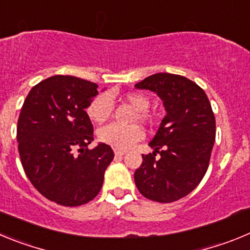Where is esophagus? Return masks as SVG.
<instances>
[{
  "label": "esophagus",
  "instance_id": "obj_1",
  "mask_svg": "<svg viewBox=\"0 0 250 250\" xmlns=\"http://www.w3.org/2000/svg\"><path fill=\"white\" fill-rule=\"evenodd\" d=\"M125 154H126V151H125V150H115V155L116 156H123V155H125Z\"/></svg>",
  "mask_w": 250,
  "mask_h": 250
}]
</instances>
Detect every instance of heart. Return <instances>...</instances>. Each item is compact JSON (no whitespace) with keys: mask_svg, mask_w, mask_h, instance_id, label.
Returning a JSON list of instances; mask_svg holds the SVG:
<instances>
[{"mask_svg":"<svg viewBox=\"0 0 250 250\" xmlns=\"http://www.w3.org/2000/svg\"><path fill=\"white\" fill-rule=\"evenodd\" d=\"M125 100L131 104L136 110V119L143 123H151V115L146 111L150 106V100L147 96L140 92H127ZM86 112L89 118L95 123H104L110 118L112 112V101L107 94H100L92 99L91 103L86 107ZM144 138V130L139 125H129L123 126L119 124H109L99 130V139L103 143L115 147V149H129L136 141Z\"/></svg>","mask_w":250,"mask_h":250,"instance_id":"b5f03b06","label":"heart"}]
</instances>
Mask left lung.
<instances>
[{
    "label": "left lung",
    "instance_id": "obj_1",
    "mask_svg": "<svg viewBox=\"0 0 250 250\" xmlns=\"http://www.w3.org/2000/svg\"><path fill=\"white\" fill-rule=\"evenodd\" d=\"M135 87L156 92L167 110L149 144L154 152L143 154L134 174L135 184L152 202H176L199 185L209 167L215 140L211 105L199 85L180 75H151Z\"/></svg>",
    "mask_w": 250,
    "mask_h": 250
}]
</instances>
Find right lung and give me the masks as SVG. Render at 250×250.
I'll use <instances>...</instances> for the list:
<instances>
[{
	"label": "right lung",
	"instance_id": "add662e5",
	"mask_svg": "<svg viewBox=\"0 0 250 250\" xmlns=\"http://www.w3.org/2000/svg\"><path fill=\"white\" fill-rule=\"evenodd\" d=\"M98 90L79 77L51 76L31 89L20 112L17 141L26 176L40 194L63 207L94 199L114 159L104 143L86 147L94 140V127L85 109Z\"/></svg>",
	"mask_w": 250,
	"mask_h": 250
}]
</instances>
